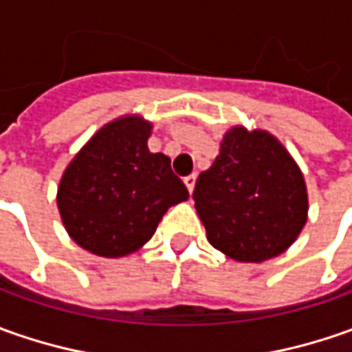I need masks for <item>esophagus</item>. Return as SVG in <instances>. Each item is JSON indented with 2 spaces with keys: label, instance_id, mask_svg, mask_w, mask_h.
<instances>
[{
  "label": "esophagus",
  "instance_id": "34e87169",
  "mask_svg": "<svg viewBox=\"0 0 352 352\" xmlns=\"http://www.w3.org/2000/svg\"><path fill=\"white\" fill-rule=\"evenodd\" d=\"M184 184H186L188 192L192 194V192H194V186H196V174H190V176H186V178H184Z\"/></svg>",
  "mask_w": 352,
  "mask_h": 352
}]
</instances>
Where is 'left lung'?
Masks as SVG:
<instances>
[{
    "instance_id": "obj_1",
    "label": "left lung",
    "mask_w": 352,
    "mask_h": 352,
    "mask_svg": "<svg viewBox=\"0 0 352 352\" xmlns=\"http://www.w3.org/2000/svg\"><path fill=\"white\" fill-rule=\"evenodd\" d=\"M192 197L211 245L241 263L282 254L307 219L304 176L264 131L231 129Z\"/></svg>"
}]
</instances>
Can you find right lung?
Listing matches in <instances>:
<instances>
[{
	"label": "right lung",
	"mask_w": 352,
	"mask_h": 352,
	"mask_svg": "<svg viewBox=\"0 0 352 352\" xmlns=\"http://www.w3.org/2000/svg\"><path fill=\"white\" fill-rule=\"evenodd\" d=\"M151 123L125 117L96 133L74 156L58 188L70 236L100 256H125L155 235L170 206L188 199L170 158L151 153Z\"/></svg>",
	"instance_id": "add662e5"
}]
</instances>
